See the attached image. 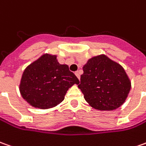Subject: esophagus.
Returning <instances> with one entry per match:
<instances>
[{"label":"esophagus","instance_id":"obj_1","mask_svg":"<svg viewBox=\"0 0 146 146\" xmlns=\"http://www.w3.org/2000/svg\"><path fill=\"white\" fill-rule=\"evenodd\" d=\"M75 75H76V76H77V78H78V79H79V80H80V71H75Z\"/></svg>","mask_w":146,"mask_h":146}]
</instances>
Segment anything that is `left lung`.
Returning a JSON list of instances; mask_svg holds the SVG:
<instances>
[{
    "mask_svg": "<svg viewBox=\"0 0 146 146\" xmlns=\"http://www.w3.org/2000/svg\"><path fill=\"white\" fill-rule=\"evenodd\" d=\"M78 85L86 101L98 110H113L125 101L131 82L124 68L105 55L92 58L85 64Z\"/></svg>",
    "mask_w": 146,
    "mask_h": 146,
    "instance_id": "obj_1",
    "label": "left lung"
}]
</instances>
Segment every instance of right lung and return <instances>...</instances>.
Instances as JSON below:
<instances>
[{
    "label": "right lung",
    "mask_w": 146,
    "mask_h": 146,
    "mask_svg": "<svg viewBox=\"0 0 146 146\" xmlns=\"http://www.w3.org/2000/svg\"><path fill=\"white\" fill-rule=\"evenodd\" d=\"M75 84L80 81L67 65L60 64L55 55L44 54L25 68L20 92L33 107L46 109L61 103Z\"/></svg>",
    "instance_id": "1"
}]
</instances>
